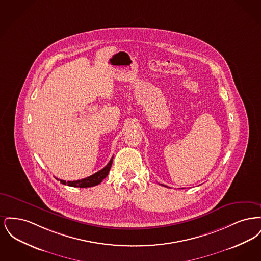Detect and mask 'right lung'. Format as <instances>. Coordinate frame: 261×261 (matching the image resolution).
Wrapping results in <instances>:
<instances>
[{
  "label": "right lung",
  "instance_id": "add662e5",
  "mask_svg": "<svg viewBox=\"0 0 261 261\" xmlns=\"http://www.w3.org/2000/svg\"><path fill=\"white\" fill-rule=\"evenodd\" d=\"M112 159L110 162L101 169L98 171L97 173L93 174L91 176H89L87 178L81 179V180H77V181H63L61 180V183L63 185H67L70 187H78V188H88V187H94L99 185V183L108 176V174L111 170L112 164Z\"/></svg>",
  "mask_w": 261,
  "mask_h": 261
}]
</instances>
